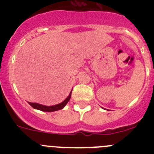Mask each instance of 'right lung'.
Returning a JSON list of instances; mask_svg holds the SVG:
<instances>
[{
	"label": "right lung",
	"instance_id": "right-lung-1",
	"mask_svg": "<svg viewBox=\"0 0 154 154\" xmlns=\"http://www.w3.org/2000/svg\"><path fill=\"white\" fill-rule=\"evenodd\" d=\"M72 91L69 93V96L63 102H62L61 103H58L57 105H54V106H45V105H42L36 103H29V104L35 109L41 110V111H43V112H55V111H57V110L62 109H63L66 106V104H67L71 98Z\"/></svg>",
	"mask_w": 154,
	"mask_h": 154
}]
</instances>
